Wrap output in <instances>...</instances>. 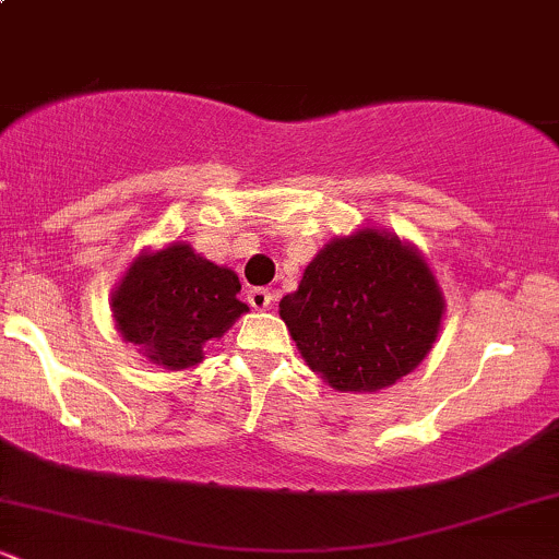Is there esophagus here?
<instances>
[{"label": "esophagus", "mask_w": 559, "mask_h": 559, "mask_svg": "<svg viewBox=\"0 0 559 559\" xmlns=\"http://www.w3.org/2000/svg\"><path fill=\"white\" fill-rule=\"evenodd\" d=\"M247 301L254 310H267V307H271V292H267V288H249Z\"/></svg>", "instance_id": "1"}]
</instances>
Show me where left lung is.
<instances>
[{"label": "left lung", "mask_w": 559, "mask_h": 559, "mask_svg": "<svg viewBox=\"0 0 559 559\" xmlns=\"http://www.w3.org/2000/svg\"><path fill=\"white\" fill-rule=\"evenodd\" d=\"M278 307L312 373L365 394L418 368L439 336L444 297L418 249L360 228L325 243Z\"/></svg>", "instance_id": "obj_1"}]
</instances>
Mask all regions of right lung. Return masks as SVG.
Here are the masks:
<instances>
[{"instance_id":"1","label":"right lung","mask_w":559,"mask_h":559,"mask_svg":"<svg viewBox=\"0 0 559 559\" xmlns=\"http://www.w3.org/2000/svg\"><path fill=\"white\" fill-rule=\"evenodd\" d=\"M239 275L199 258L183 241L141 252L112 294V318L126 342L168 370L202 362L204 344L221 338L249 310L236 294Z\"/></svg>"}]
</instances>
